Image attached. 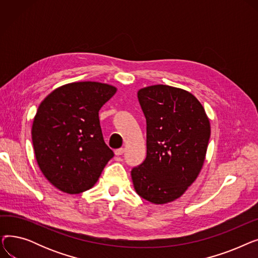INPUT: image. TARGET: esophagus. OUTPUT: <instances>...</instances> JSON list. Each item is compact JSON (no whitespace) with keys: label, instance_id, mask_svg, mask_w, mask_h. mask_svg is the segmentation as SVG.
<instances>
[{"label":"esophagus","instance_id":"obj_1","mask_svg":"<svg viewBox=\"0 0 258 258\" xmlns=\"http://www.w3.org/2000/svg\"><path fill=\"white\" fill-rule=\"evenodd\" d=\"M123 153H124V148H118V150L115 151L116 156H121Z\"/></svg>","mask_w":258,"mask_h":258}]
</instances>
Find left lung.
Here are the masks:
<instances>
[{
	"mask_svg": "<svg viewBox=\"0 0 258 258\" xmlns=\"http://www.w3.org/2000/svg\"><path fill=\"white\" fill-rule=\"evenodd\" d=\"M146 119V158L131 171L136 192L153 204L179 199L204 164L210 122L201 102L165 85L138 91Z\"/></svg>",
	"mask_w": 258,
	"mask_h": 258,
	"instance_id": "left-lung-1",
	"label": "left lung"
}]
</instances>
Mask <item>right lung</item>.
<instances>
[{"label":"right lung","mask_w":258,"mask_h":258,"mask_svg":"<svg viewBox=\"0 0 258 258\" xmlns=\"http://www.w3.org/2000/svg\"><path fill=\"white\" fill-rule=\"evenodd\" d=\"M117 89L97 81L61 86L40 102L32 124L39 169L62 192L89 190L114 157L102 137L99 110Z\"/></svg>","instance_id":"add662e5"}]
</instances>
